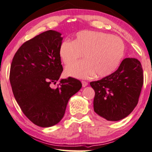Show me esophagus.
Returning a JSON list of instances; mask_svg holds the SVG:
<instances>
[{
	"label": "esophagus",
	"instance_id": "esophagus-1",
	"mask_svg": "<svg viewBox=\"0 0 152 152\" xmlns=\"http://www.w3.org/2000/svg\"><path fill=\"white\" fill-rule=\"evenodd\" d=\"M81 83H82V86H83V87H86V86H88V82H86V81H85V80H82L81 81Z\"/></svg>",
	"mask_w": 152,
	"mask_h": 152
}]
</instances>
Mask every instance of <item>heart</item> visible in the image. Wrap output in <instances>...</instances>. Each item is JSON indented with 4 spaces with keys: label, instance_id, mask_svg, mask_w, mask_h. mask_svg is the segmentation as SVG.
I'll list each match as a JSON object with an SVG mask.
<instances>
[{
    "label": "heart",
    "instance_id": "1",
    "mask_svg": "<svg viewBox=\"0 0 152 152\" xmlns=\"http://www.w3.org/2000/svg\"><path fill=\"white\" fill-rule=\"evenodd\" d=\"M125 45L118 36L94 31L77 33L74 41L64 40L61 43L59 55L66 65L75 63L84 55V61L67 66L68 76L78 78H89L94 75L106 77L118 66L124 57Z\"/></svg>",
    "mask_w": 152,
    "mask_h": 152
}]
</instances>
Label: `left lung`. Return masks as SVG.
Instances as JSON below:
<instances>
[{"label":"left lung","instance_id":"1","mask_svg":"<svg viewBox=\"0 0 152 152\" xmlns=\"http://www.w3.org/2000/svg\"><path fill=\"white\" fill-rule=\"evenodd\" d=\"M96 114L110 121L126 118L137 106L143 86V70L135 58H126L116 72L90 82Z\"/></svg>","mask_w":152,"mask_h":152}]
</instances>
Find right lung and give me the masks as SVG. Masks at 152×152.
<instances>
[{
  "instance_id": "right-lung-1",
  "label": "right lung",
  "mask_w": 152,
  "mask_h": 152,
  "mask_svg": "<svg viewBox=\"0 0 152 152\" xmlns=\"http://www.w3.org/2000/svg\"><path fill=\"white\" fill-rule=\"evenodd\" d=\"M62 34L49 30L23 43L12 59L10 81L13 95L25 116L40 127L62 120L70 97L82 87L69 77L56 83L63 71L59 55Z\"/></svg>"
}]
</instances>
